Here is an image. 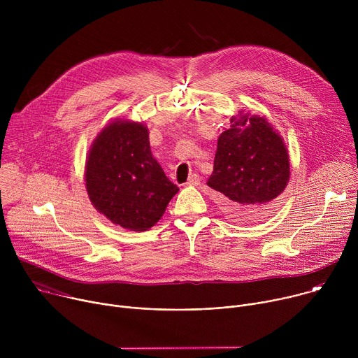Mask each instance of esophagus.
<instances>
[{
  "label": "esophagus",
  "instance_id": "34e87169",
  "mask_svg": "<svg viewBox=\"0 0 358 358\" xmlns=\"http://www.w3.org/2000/svg\"><path fill=\"white\" fill-rule=\"evenodd\" d=\"M199 181H201L199 176H196V174H191V176H189V178H188V181H187L185 184H187V185H198V184H199Z\"/></svg>",
  "mask_w": 358,
  "mask_h": 358
}]
</instances>
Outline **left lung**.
I'll use <instances>...</instances> for the list:
<instances>
[{"instance_id": "left-lung-1", "label": "left lung", "mask_w": 358, "mask_h": 358, "mask_svg": "<svg viewBox=\"0 0 358 358\" xmlns=\"http://www.w3.org/2000/svg\"><path fill=\"white\" fill-rule=\"evenodd\" d=\"M231 123L218 137L207 184L220 192L221 207L231 220L258 221L275 208V199L289 182V152L264 116L239 110Z\"/></svg>"}]
</instances>
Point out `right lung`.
Masks as SVG:
<instances>
[{
	"mask_svg": "<svg viewBox=\"0 0 358 358\" xmlns=\"http://www.w3.org/2000/svg\"><path fill=\"white\" fill-rule=\"evenodd\" d=\"M85 182L96 211L134 232L155 227L180 189L152 157L147 126L124 119L108 123L93 140Z\"/></svg>",
	"mask_w": 358,
	"mask_h": 358,
	"instance_id": "right-lung-1",
	"label": "right lung"
}]
</instances>
